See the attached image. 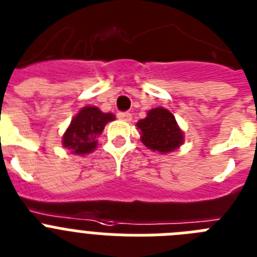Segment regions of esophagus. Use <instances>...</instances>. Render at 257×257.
<instances>
[{
	"label": "esophagus",
	"instance_id": "1",
	"mask_svg": "<svg viewBox=\"0 0 257 257\" xmlns=\"http://www.w3.org/2000/svg\"><path fill=\"white\" fill-rule=\"evenodd\" d=\"M117 117L122 121H131L132 120V113L131 112H119L117 113Z\"/></svg>",
	"mask_w": 257,
	"mask_h": 257
}]
</instances>
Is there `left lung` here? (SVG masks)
<instances>
[{"instance_id": "obj_1", "label": "left lung", "mask_w": 257, "mask_h": 257, "mask_svg": "<svg viewBox=\"0 0 257 257\" xmlns=\"http://www.w3.org/2000/svg\"><path fill=\"white\" fill-rule=\"evenodd\" d=\"M141 133V142L151 151L169 154L177 150L185 141V135L178 126L175 115L164 107L147 111L146 117L136 124Z\"/></svg>"}]
</instances>
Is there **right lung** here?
Wrapping results in <instances>:
<instances>
[{"instance_id": "right-lung-1", "label": "right lung", "mask_w": 257, "mask_h": 257, "mask_svg": "<svg viewBox=\"0 0 257 257\" xmlns=\"http://www.w3.org/2000/svg\"><path fill=\"white\" fill-rule=\"evenodd\" d=\"M113 120V113L102 112L95 106L82 107L64 132L62 145L75 155L93 153L97 149L98 136H101L107 122Z\"/></svg>"}]
</instances>
